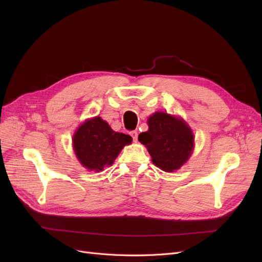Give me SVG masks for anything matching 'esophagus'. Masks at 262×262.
Returning a JSON list of instances; mask_svg holds the SVG:
<instances>
[{"label":"esophagus","instance_id":"34e87169","mask_svg":"<svg viewBox=\"0 0 262 262\" xmlns=\"http://www.w3.org/2000/svg\"><path fill=\"white\" fill-rule=\"evenodd\" d=\"M129 135L132 136V138H133L134 142H136V141H137V139H138V133H137L136 130L130 132V133H129Z\"/></svg>","mask_w":262,"mask_h":262}]
</instances>
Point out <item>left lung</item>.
Segmentation results:
<instances>
[{"label":"left lung","mask_w":262,"mask_h":262,"mask_svg":"<svg viewBox=\"0 0 262 262\" xmlns=\"http://www.w3.org/2000/svg\"><path fill=\"white\" fill-rule=\"evenodd\" d=\"M148 129L138 140L146 146L152 161L164 172L181 169L194 147V136L182 119L157 112L147 119Z\"/></svg>","instance_id":"8db88e82"}]
</instances>
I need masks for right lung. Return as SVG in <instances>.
<instances>
[{"instance_id":"add662e5","label":"right lung","mask_w":262,"mask_h":262,"mask_svg":"<svg viewBox=\"0 0 262 262\" xmlns=\"http://www.w3.org/2000/svg\"><path fill=\"white\" fill-rule=\"evenodd\" d=\"M132 137L114 132L108 123L95 117L85 121L73 135V148L78 161L89 171L101 172L112 166Z\"/></svg>"}]
</instances>
